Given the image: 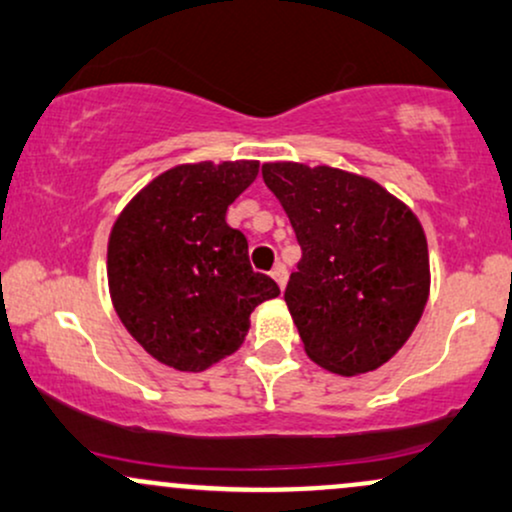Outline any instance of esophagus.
Instances as JSON below:
<instances>
[{
	"mask_svg": "<svg viewBox=\"0 0 512 512\" xmlns=\"http://www.w3.org/2000/svg\"><path fill=\"white\" fill-rule=\"evenodd\" d=\"M272 279L276 281V284H279V289L284 291L286 281H289V272H286V267H284V264H276V267L272 269Z\"/></svg>",
	"mask_w": 512,
	"mask_h": 512,
	"instance_id": "obj_1",
	"label": "esophagus"
}]
</instances>
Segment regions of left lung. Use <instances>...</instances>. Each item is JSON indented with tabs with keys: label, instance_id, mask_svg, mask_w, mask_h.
I'll list each match as a JSON object with an SVG mask.
<instances>
[{
	"label": "left lung",
	"instance_id": "8db88e82",
	"mask_svg": "<svg viewBox=\"0 0 512 512\" xmlns=\"http://www.w3.org/2000/svg\"><path fill=\"white\" fill-rule=\"evenodd\" d=\"M303 257L284 301L305 354L339 375L380 368L402 349L431 291L426 233L407 204L363 175L264 163Z\"/></svg>",
	"mask_w": 512,
	"mask_h": 512
}]
</instances>
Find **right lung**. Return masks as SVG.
Segmentation results:
<instances>
[{"mask_svg": "<svg viewBox=\"0 0 512 512\" xmlns=\"http://www.w3.org/2000/svg\"><path fill=\"white\" fill-rule=\"evenodd\" d=\"M257 161L182 163L142 187L113 223L108 286L115 313L146 354L199 373L245 342L250 313L279 296L252 272L248 240L226 211Z\"/></svg>", "mask_w": 512, "mask_h": 512, "instance_id": "right-lung-1", "label": "right lung"}]
</instances>
